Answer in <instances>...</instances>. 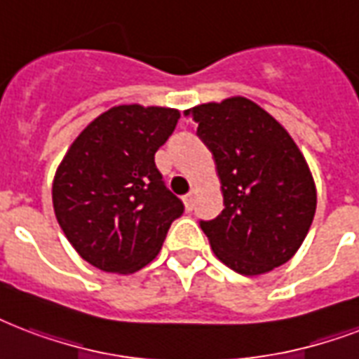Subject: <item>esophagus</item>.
Returning a JSON list of instances; mask_svg holds the SVG:
<instances>
[{
  "mask_svg": "<svg viewBox=\"0 0 359 359\" xmlns=\"http://www.w3.org/2000/svg\"><path fill=\"white\" fill-rule=\"evenodd\" d=\"M194 198H196V194H194V191H190V194H186V196H184L186 210L194 209Z\"/></svg>",
  "mask_w": 359,
  "mask_h": 359,
  "instance_id": "34e87169",
  "label": "esophagus"
}]
</instances>
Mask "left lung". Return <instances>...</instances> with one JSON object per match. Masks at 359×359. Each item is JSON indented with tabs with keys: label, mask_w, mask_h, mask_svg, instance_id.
Segmentation results:
<instances>
[{
	"label": "left lung",
	"mask_w": 359,
	"mask_h": 359,
	"mask_svg": "<svg viewBox=\"0 0 359 359\" xmlns=\"http://www.w3.org/2000/svg\"><path fill=\"white\" fill-rule=\"evenodd\" d=\"M184 114L198 122L226 205L215 220L201 222L216 258L246 277L286 264L316 212V184L299 147L278 120L243 95Z\"/></svg>",
	"instance_id": "1"
}]
</instances>
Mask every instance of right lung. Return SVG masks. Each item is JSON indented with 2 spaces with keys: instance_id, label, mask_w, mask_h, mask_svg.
I'll list each match as a JSON object with an SVG mask.
<instances>
[{
  "instance_id": "obj_1",
  "label": "right lung",
  "mask_w": 359,
  "mask_h": 359,
  "mask_svg": "<svg viewBox=\"0 0 359 359\" xmlns=\"http://www.w3.org/2000/svg\"><path fill=\"white\" fill-rule=\"evenodd\" d=\"M179 118L171 107H111L62 158L52 180L54 215L90 265L130 275L158 256L169 226L184 210L154 163Z\"/></svg>"
}]
</instances>
